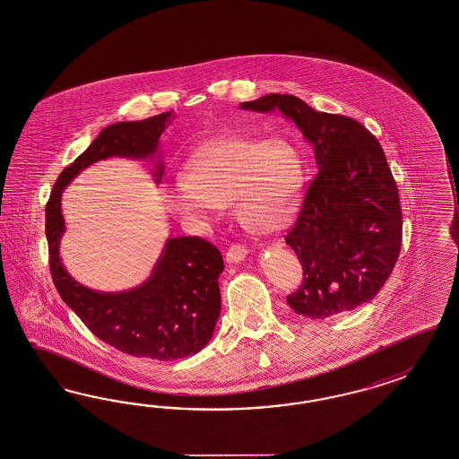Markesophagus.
Returning <instances> with one entry per match:
<instances>
[{"mask_svg":"<svg viewBox=\"0 0 459 459\" xmlns=\"http://www.w3.org/2000/svg\"><path fill=\"white\" fill-rule=\"evenodd\" d=\"M247 249L244 247V246H240V244H232L230 247H229V251L225 254V259L229 261V263H240L246 255H247Z\"/></svg>","mask_w":459,"mask_h":459,"instance_id":"obj_1","label":"esophagus"}]
</instances>
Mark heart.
<instances>
[{
  "instance_id": "obj_1",
  "label": "heart",
  "mask_w": 459,
  "mask_h": 459,
  "mask_svg": "<svg viewBox=\"0 0 459 459\" xmlns=\"http://www.w3.org/2000/svg\"><path fill=\"white\" fill-rule=\"evenodd\" d=\"M303 160L285 139L259 141L227 137L200 147L186 173L168 181L164 206L183 221H212L221 206H236L240 223L257 234H273L293 219L301 186Z\"/></svg>"
}]
</instances>
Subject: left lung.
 Returning <instances> with one entry per match:
<instances>
[{
  "label": "left lung",
  "instance_id": "left-lung-1",
  "mask_svg": "<svg viewBox=\"0 0 459 459\" xmlns=\"http://www.w3.org/2000/svg\"><path fill=\"white\" fill-rule=\"evenodd\" d=\"M240 108L281 111L316 152L318 174L285 236L303 268L288 305L324 320L373 300L402 246L398 190L377 137L354 118L314 110L293 95L261 96Z\"/></svg>",
  "mask_w": 459,
  "mask_h": 459
}]
</instances>
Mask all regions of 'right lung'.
Here are the masks:
<instances>
[{
    "instance_id": "1",
    "label": "right lung",
    "mask_w": 459,
    "mask_h": 459,
    "mask_svg": "<svg viewBox=\"0 0 459 459\" xmlns=\"http://www.w3.org/2000/svg\"><path fill=\"white\" fill-rule=\"evenodd\" d=\"M171 111L139 122H118L103 128L80 158L59 174L48 206L46 236L52 281L61 299L76 312L98 339L137 358L173 361L205 348L221 316L219 276L221 254L200 238H169L143 285L126 291H96L78 283L64 268L59 246L63 238V191L96 160L108 158L152 159L159 137L171 126ZM156 183L164 174L158 159Z\"/></svg>"
}]
</instances>
